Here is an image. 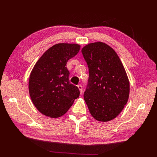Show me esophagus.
Wrapping results in <instances>:
<instances>
[{"label":"esophagus","instance_id":"34e87169","mask_svg":"<svg viewBox=\"0 0 157 157\" xmlns=\"http://www.w3.org/2000/svg\"><path fill=\"white\" fill-rule=\"evenodd\" d=\"M78 88H79V92H80L81 94H82V92H83V88H82V85H80V84H79V85H78Z\"/></svg>","mask_w":157,"mask_h":157}]
</instances>
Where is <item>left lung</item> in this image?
<instances>
[{
	"mask_svg": "<svg viewBox=\"0 0 157 157\" xmlns=\"http://www.w3.org/2000/svg\"><path fill=\"white\" fill-rule=\"evenodd\" d=\"M82 53L89 71L84 94L89 111L98 121H111L128 102L129 83L125 70L115 51L105 43H91Z\"/></svg>",
	"mask_w": 157,
	"mask_h": 157,
	"instance_id": "1",
	"label": "left lung"
}]
</instances>
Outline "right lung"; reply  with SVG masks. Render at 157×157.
<instances>
[{
    "label": "right lung",
    "instance_id": "obj_1",
    "mask_svg": "<svg viewBox=\"0 0 157 157\" xmlns=\"http://www.w3.org/2000/svg\"><path fill=\"white\" fill-rule=\"evenodd\" d=\"M80 46L60 43L48 49L31 72L29 92L38 111L52 118L63 115L71 107L79 90L69 82L67 63L78 54Z\"/></svg>",
    "mask_w": 157,
    "mask_h": 157
}]
</instances>
